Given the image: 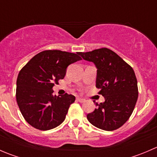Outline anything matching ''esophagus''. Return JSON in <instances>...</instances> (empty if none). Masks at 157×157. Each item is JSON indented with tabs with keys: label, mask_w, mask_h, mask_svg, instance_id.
Here are the masks:
<instances>
[{
	"label": "esophagus",
	"mask_w": 157,
	"mask_h": 157,
	"mask_svg": "<svg viewBox=\"0 0 157 157\" xmlns=\"http://www.w3.org/2000/svg\"><path fill=\"white\" fill-rule=\"evenodd\" d=\"M77 102H81V103H83V102H85V99H81V98H79V97H77Z\"/></svg>",
	"instance_id": "esophagus-1"
}]
</instances>
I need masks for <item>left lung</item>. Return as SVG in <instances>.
Listing matches in <instances>:
<instances>
[{"mask_svg": "<svg viewBox=\"0 0 157 157\" xmlns=\"http://www.w3.org/2000/svg\"><path fill=\"white\" fill-rule=\"evenodd\" d=\"M86 61L96 66V87L105 102L86 115L95 127L114 131L123 125L132 114L138 97L137 81L132 67L113 51L107 48L79 52Z\"/></svg>", "mask_w": 157, "mask_h": 157, "instance_id": "8db88e82", "label": "left lung"}]
</instances>
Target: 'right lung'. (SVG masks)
Instances as JSON below:
<instances>
[{"mask_svg":"<svg viewBox=\"0 0 157 157\" xmlns=\"http://www.w3.org/2000/svg\"><path fill=\"white\" fill-rule=\"evenodd\" d=\"M77 54L59 50L43 51L35 55L17 77L16 97L23 118L36 129L47 131L65 119L75 96L53 95L55 83L64 79L67 67L80 61Z\"/></svg>","mask_w":157,"mask_h":157,"instance_id":"add662e5","label":"right lung"}]
</instances>
